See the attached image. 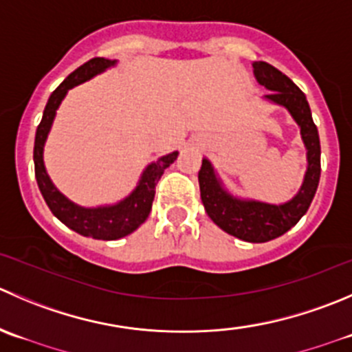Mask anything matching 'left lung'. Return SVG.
<instances>
[{
  "mask_svg": "<svg viewBox=\"0 0 352 352\" xmlns=\"http://www.w3.org/2000/svg\"><path fill=\"white\" fill-rule=\"evenodd\" d=\"M252 68H254L256 80L272 91L263 100L285 108L301 131L302 144L306 148V162H308L301 187L292 199L282 204L234 196L223 186L208 158H203L197 179H199L201 201L204 210L221 230L245 242H267L291 230L308 211L318 189L322 149H320L318 129L313 122L305 93L287 75L267 61H254Z\"/></svg>",
  "mask_w": 352,
  "mask_h": 352,
  "instance_id": "left-lung-1",
  "label": "left lung"
}]
</instances>
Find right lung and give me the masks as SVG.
<instances>
[{"label": "right lung", "instance_id": "add662e5", "mask_svg": "<svg viewBox=\"0 0 352 352\" xmlns=\"http://www.w3.org/2000/svg\"><path fill=\"white\" fill-rule=\"evenodd\" d=\"M117 60H108V58H93L87 63L80 65L75 72H72L47 100L44 108L43 120L36 131V141H34V166H36V180L39 186L41 194L44 201L50 206L51 213L72 228L77 234L84 237L100 239V241H117L132 234L135 228L141 227L149 217L153 199H155V189L158 180L162 179L165 168H168L179 156V151H173L170 155L162 156L156 162L149 163L141 173L138 186L134 187L129 196L113 204H101V206L85 208L80 204L68 199L65 194L54 187L50 175L44 166V144H46L47 134L51 131L56 110L60 108L61 101L65 100L68 91L75 85L82 84L85 80H91L96 75L103 74L108 68L115 67Z\"/></svg>", "mask_w": 352, "mask_h": 352}]
</instances>
